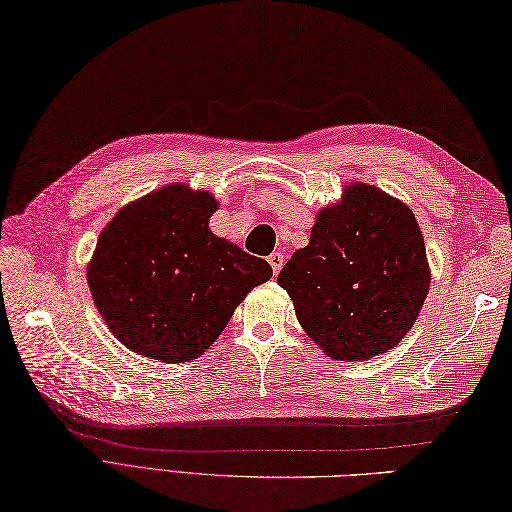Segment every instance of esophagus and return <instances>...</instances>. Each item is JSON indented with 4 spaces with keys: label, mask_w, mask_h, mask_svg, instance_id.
Returning a JSON list of instances; mask_svg holds the SVG:
<instances>
[{
    "label": "esophagus",
    "mask_w": 512,
    "mask_h": 512,
    "mask_svg": "<svg viewBox=\"0 0 512 512\" xmlns=\"http://www.w3.org/2000/svg\"><path fill=\"white\" fill-rule=\"evenodd\" d=\"M267 260H269V265H271V269H273V276H278L282 265H284V256H282L280 252H273V254H269Z\"/></svg>",
    "instance_id": "esophagus-1"
}]
</instances>
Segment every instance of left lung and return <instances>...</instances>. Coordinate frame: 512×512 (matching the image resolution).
<instances>
[{"label": "left lung", "instance_id": "1", "mask_svg": "<svg viewBox=\"0 0 512 512\" xmlns=\"http://www.w3.org/2000/svg\"><path fill=\"white\" fill-rule=\"evenodd\" d=\"M297 321L334 360H369L400 343L430 291L421 228L400 199L365 182L345 184L321 208L306 247L278 276Z\"/></svg>", "mask_w": 512, "mask_h": 512}]
</instances>
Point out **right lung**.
I'll list each match as a JSON object with an SVG mask.
<instances>
[{"label": "right lung", "instance_id": "obj_1", "mask_svg": "<svg viewBox=\"0 0 512 512\" xmlns=\"http://www.w3.org/2000/svg\"><path fill=\"white\" fill-rule=\"evenodd\" d=\"M208 191L173 182L123 206L102 230L86 280L108 330L160 363L202 356L273 269L208 228Z\"/></svg>", "mask_w": 512, "mask_h": 512}]
</instances>
